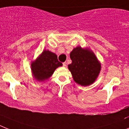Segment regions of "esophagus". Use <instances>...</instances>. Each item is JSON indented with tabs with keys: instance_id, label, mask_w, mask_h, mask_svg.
<instances>
[{
	"instance_id": "esophagus-1",
	"label": "esophagus",
	"mask_w": 129,
	"mask_h": 129,
	"mask_svg": "<svg viewBox=\"0 0 129 129\" xmlns=\"http://www.w3.org/2000/svg\"><path fill=\"white\" fill-rule=\"evenodd\" d=\"M66 66H67V63H66V62H63V67H66Z\"/></svg>"
}]
</instances>
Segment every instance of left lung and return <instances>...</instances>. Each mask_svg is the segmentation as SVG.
Instances as JSON below:
<instances>
[{
	"label": "left lung",
	"instance_id": "left-lung-1",
	"mask_svg": "<svg viewBox=\"0 0 129 129\" xmlns=\"http://www.w3.org/2000/svg\"><path fill=\"white\" fill-rule=\"evenodd\" d=\"M72 62L68 68L75 82L82 86L93 83L100 71L101 66L91 51L78 46L70 53Z\"/></svg>",
	"mask_w": 129,
	"mask_h": 129
}]
</instances>
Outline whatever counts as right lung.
Segmentation results:
<instances>
[{"instance_id": "1", "label": "right lung", "mask_w": 129, "mask_h": 129, "mask_svg": "<svg viewBox=\"0 0 129 129\" xmlns=\"http://www.w3.org/2000/svg\"><path fill=\"white\" fill-rule=\"evenodd\" d=\"M62 63L58 60L56 54L44 50L38 58L31 64V70L36 80L44 81L53 74L55 69Z\"/></svg>"}]
</instances>
